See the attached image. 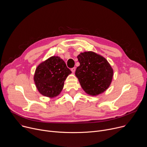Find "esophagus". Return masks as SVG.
Returning <instances> with one entry per match:
<instances>
[{
	"label": "esophagus",
	"mask_w": 147,
	"mask_h": 147,
	"mask_svg": "<svg viewBox=\"0 0 147 147\" xmlns=\"http://www.w3.org/2000/svg\"><path fill=\"white\" fill-rule=\"evenodd\" d=\"M71 71H72L73 73H74L75 72V71H76V67H73V68H71Z\"/></svg>",
	"instance_id": "34e87169"
}]
</instances>
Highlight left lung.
<instances>
[{
	"instance_id": "obj_1",
	"label": "left lung",
	"mask_w": 147,
	"mask_h": 147,
	"mask_svg": "<svg viewBox=\"0 0 147 147\" xmlns=\"http://www.w3.org/2000/svg\"><path fill=\"white\" fill-rule=\"evenodd\" d=\"M77 58L80 65L75 74L83 90L91 96H97L105 91L113 76V70L108 60L92 51L82 52Z\"/></svg>"
}]
</instances>
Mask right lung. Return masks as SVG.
Returning a JSON list of instances; mask_svg holds the SVG:
<instances>
[{"mask_svg": "<svg viewBox=\"0 0 147 147\" xmlns=\"http://www.w3.org/2000/svg\"><path fill=\"white\" fill-rule=\"evenodd\" d=\"M71 73L63 60L59 56H53L37 66L34 80L41 95L53 98L60 94L65 80Z\"/></svg>", "mask_w": 147, "mask_h": 147, "instance_id": "obj_1", "label": "right lung"}]
</instances>
